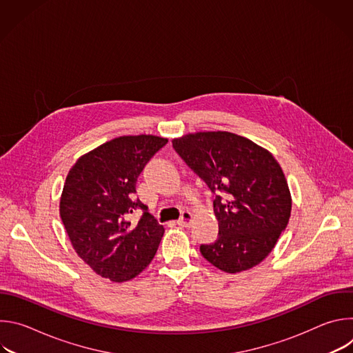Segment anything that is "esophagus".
<instances>
[{
  "label": "esophagus",
  "instance_id": "obj_1",
  "mask_svg": "<svg viewBox=\"0 0 353 353\" xmlns=\"http://www.w3.org/2000/svg\"><path fill=\"white\" fill-rule=\"evenodd\" d=\"M191 219H192V214H191L190 211H183V214H181L180 219L177 221V223H179L180 226H190Z\"/></svg>",
  "mask_w": 353,
  "mask_h": 353
}]
</instances>
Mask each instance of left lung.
Instances as JSON below:
<instances>
[{"label":"left lung","instance_id":"8db88e82","mask_svg":"<svg viewBox=\"0 0 353 353\" xmlns=\"http://www.w3.org/2000/svg\"><path fill=\"white\" fill-rule=\"evenodd\" d=\"M173 148L216 195L219 237L201 244L203 257L236 274L259 265L274 250L292 211L285 174L270 150L228 131L174 138Z\"/></svg>","mask_w":353,"mask_h":353}]
</instances>
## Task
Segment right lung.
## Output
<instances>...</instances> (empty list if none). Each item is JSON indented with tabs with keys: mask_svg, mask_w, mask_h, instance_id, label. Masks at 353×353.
Instances as JSON below:
<instances>
[{
	"mask_svg": "<svg viewBox=\"0 0 353 353\" xmlns=\"http://www.w3.org/2000/svg\"><path fill=\"white\" fill-rule=\"evenodd\" d=\"M168 143L157 135H124L82 155L70 169L60 216L77 254L102 278L125 282L157 254L165 233L148 207L134 198L145 165ZM142 209L135 224L129 214Z\"/></svg>",
	"mask_w": 353,
	"mask_h": 353,
	"instance_id": "right-lung-1",
	"label": "right lung"
}]
</instances>
